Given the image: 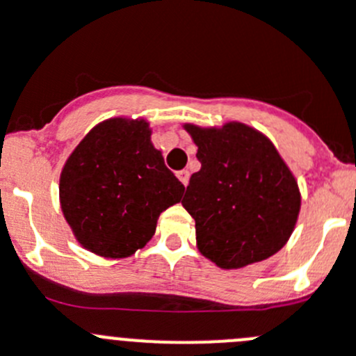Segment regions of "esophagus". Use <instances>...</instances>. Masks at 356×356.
<instances>
[{"mask_svg": "<svg viewBox=\"0 0 356 356\" xmlns=\"http://www.w3.org/2000/svg\"><path fill=\"white\" fill-rule=\"evenodd\" d=\"M176 176H178V180H180L181 184H184L185 187H187V184H188V178H191V175H188V171H187V169H181V171H178V172H176Z\"/></svg>", "mask_w": 356, "mask_h": 356, "instance_id": "1", "label": "esophagus"}]
</instances>
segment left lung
Wrapping results in <instances>:
<instances>
[{"label": "left lung", "mask_w": 356, "mask_h": 356, "mask_svg": "<svg viewBox=\"0 0 356 356\" xmlns=\"http://www.w3.org/2000/svg\"><path fill=\"white\" fill-rule=\"evenodd\" d=\"M184 127L201 162L181 201L195 220L200 252L224 270L279 252L295 229L302 200L272 141L238 122L220 129Z\"/></svg>", "instance_id": "1"}]
</instances>
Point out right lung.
I'll return each mask as SVG.
<instances>
[{
    "mask_svg": "<svg viewBox=\"0 0 356 356\" xmlns=\"http://www.w3.org/2000/svg\"><path fill=\"white\" fill-rule=\"evenodd\" d=\"M184 191L141 118H111L93 127L60 176L61 211L74 236L111 259L143 249L162 211L180 203Z\"/></svg>",
    "mask_w": 356,
    "mask_h": 356,
    "instance_id": "obj_1",
    "label": "right lung"
}]
</instances>
